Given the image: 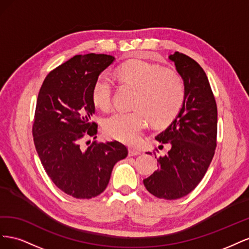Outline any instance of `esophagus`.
<instances>
[{
  "instance_id": "1",
  "label": "esophagus",
  "mask_w": 249,
  "mask_h": 249,
  "mask_svg": "<svg viewBox=\"0 0 249 249\" xmlns=\"http://www.w3.org/2000/svg\"><path fill=\"white\" fill-rule=\"evenodd\" d=\"M141 153L139 152V150H136V149H134V148H130L129 149V156L130 157H133V156H138V155H140Z\"/></svg>"
}]
</instances>
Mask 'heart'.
<instances>
[{
    "instance_id": "obj_1",
    "label": "heart",
    "mask_w": 249,
    "mask_h": 249,
    "mask_svg": "<svg viewBox=\"0 0 249 249\" xmlns=\"http://www.w3.org/2000/svg\"><path fill=\"white\" fill-rule=\"evenodd\" d=\"M116 76L123 84L137 89L135 107L140 109L135 112L119 111L105 120V134L112 139L133 144L146 126L147 115L153 124L166 125L182 108L185 87L183 80L176 72L164 71L153 63L133 60L120 66ZM91 97L97 108L109 109L112 83L107 76L102 74L95 80Z\"/></svg>"
}]
</instances>
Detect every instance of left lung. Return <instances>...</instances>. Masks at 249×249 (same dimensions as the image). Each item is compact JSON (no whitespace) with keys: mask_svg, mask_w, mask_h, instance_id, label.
<instances>
[{"mask_svg":"<svg viewBox=\"0 0 249 249\" xmlns=\"http://www.w3.org/2000/svg\"><path fill=\"white\" fill-rule=\"evenodd\" d=\"M168 59L183 80L184 102L172 123L156 136L159 142L168 143L170 149L158 158L159 167L143 184L154 196L171 200L189 194L212 162L217 106L207 74L196 61L178 52Z\"/></svg>","mask_w":249,"mask_h":249,"instance_id":"8db88e82","label":"left lung"}]
</instances>
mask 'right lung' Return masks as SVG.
Returning <instances> with one entry per match:
<instances>
[{"label":"right lung","mask_w":249,"mask_h":249,"mask_svg":"<svg viewBox=\"0 0 249 249\" xmlns=\"http://www.w3.org/2000/svg\"><path fill=\"white\" fill-rule=\"evenodd\" d=\"M105 54L73 56L44 79L36 104L33 137L43 168L60 190L89 199L106 189L114 165L127 156L118 141L93 142L81 147V139L95 136L91 91L95 80L114 62Z\"/></svg>","instance_id":"obj_1"}]
</instances>
